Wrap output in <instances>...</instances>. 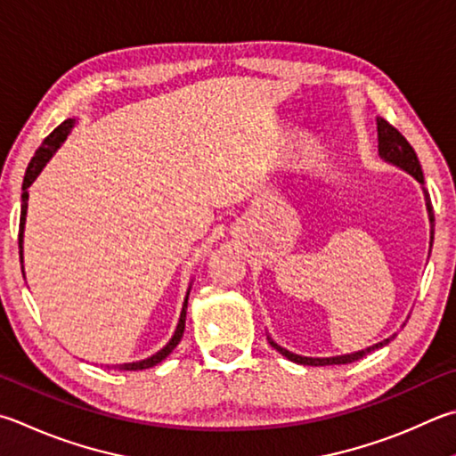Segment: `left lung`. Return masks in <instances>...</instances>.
<instances>
[{"label":"left lung","mask_w":456,"mask_h":456,"mask_svg":"<svg viewBox=\"0 0 456 456\" xmlns=\"http://www.w3.org/2000/svg\"><path fill=\"white\" fill-rule=\"evenodd\" d=\"M377 131H379V155L380 159L395 165L403 171H407L409 175L415 177L420 187H423L425 193V203H427V213H428V223H430V247H433V239H435V215H433V205H430V197L425 189V177H423V169H420L419 157L415 153V149L411 147V143L404 139L399 131H396L391 123L385 121L383 118H377ZM430 255V249H428ZM395 338L388 337L385 341H380L377 345H370L367 349L357 351V353H349V354H337V357H303V354H297L283 349V346L277 345L273 338L267 335V341L271 343L273 349H277L283 357H287L289 361L297 362V365H311V367H325V365H346V362H354L362 357H367L369 353L380 349V346L388 345Z\"/></svg>","instance_id":"left-lung-1"}]
</instances>
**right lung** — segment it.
<instances>
[{"label":"right lung","mask_w":456,"mask_h":456,"mask_svg":"<svg viewBox=\"0 0 456 456\" xmlns=\"http://www.w3.org/2000/svg\"><path fill=\"white\" fill-rule=\"evenodd\" d=\"M76 118H69L65 119L61 126H57L52 134H49L41 147L36 151V155L31 157V161L28 165V171H26V177H23V185H21V215H20V261H21V273L23 277H26V271H23V231H26V217H28V200H29V193L28 189L33 183V181L37 179V175L41 171H44L45 165L49 163V159L55 155L57 149L61 147V143L68 139V135L71 134L73 126H76ZM189 291H191V285L187 289V295H185V301H183V307H181V314H179V322L175 327V333L169 338V343L163 346V349L157 351L155 354L142 361H134V362H121V365H105L107 369H118V370H143L149 367H155L157 362H161L165 357H169V353L175 349L179 345L181 337H183V330H185V314H187V301H189Z\"/></svg>","instance_id":"add662e5"}]
</instances>
